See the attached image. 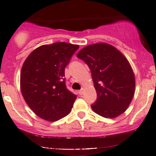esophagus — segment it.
Listing matches in <instances>:
<instances>
[{
	"label": "esophagus",
	"instance_id": "esophagus-1",
	"mask_svg": "<svg viewBox=\"0 0 156 156\" xmlns=\"http://www.w3.org/2000/svg\"><path fill=\"white\" fill-rule=\"evenodd\" d=\"M78 93H79V94H80V95H83V93H84V90H83V88H82V89H80V91H78Z\"/></svg>",
	"mask_w": 156,
	"mask_h": 156
}]
</instances>
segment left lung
Returning a JSON list of instances; mask_svg holds the SVG:
<instances>
[{
  "instance_id": "left-lung-1",
  "label": "left lung",
  "mask_w": 156,
  "mask_h": 156,
  "mask_svg": "<svg viewBox=\"0 0 156 156\" xmlns=\"http://www.w3.org/2000/svg\"><path fill=\"white\" fill-rule=\"evenodd\" d=\"M77 58L91 70L98 97L91 105L93 111L106 118L123 114L131 103L135 88V75L126 58L106 43L85 47Z\"/></svg>"
}]
</instances>
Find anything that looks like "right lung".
<instances>
[{
    "label": "right lung",
    "instance_id": "right-lung-1",
    "mask_svg": "<svg viewBox=\"0 0 156 156\" xmlns=\"http://www.w3.org/2000/svg\"><path fill=\"white\" fill-rule=\"evenodd\" d=\"M79 45L56 42L38 47L28 56L21 71L24 100L39 118L56 121L71 112L76 96L67 88L65 68Z\"/></svg>",
    "mask_w": 156,
    "mask_h": 156
}]
</instances>
